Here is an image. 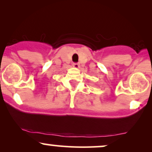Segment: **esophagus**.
<instances>
[{"label":"esophagus","instance_id":"1","mask_svg":"<svg viewBox=\"0 0 152 152\" xmlns=\"http://www.w3.org/2000/svg\"><path fill=\"white\" fill-rule=\"evenodd\" d=\"M73 66H74L75 69H78V68H79L80 65L78 64H77V63H75V64H73Z\"/></svg>","mask_w":152,"mask_h":152}]
</instances>
